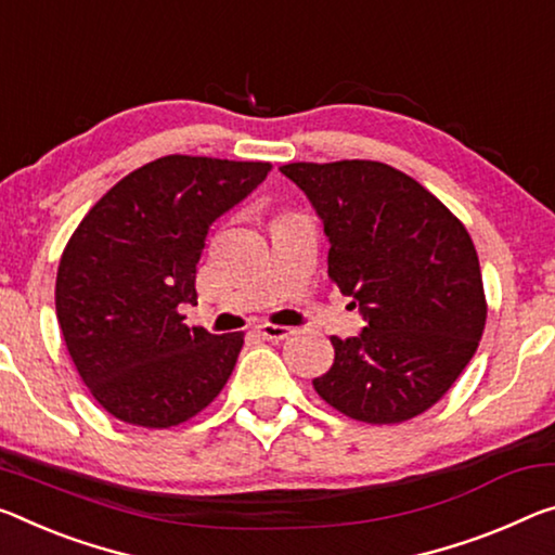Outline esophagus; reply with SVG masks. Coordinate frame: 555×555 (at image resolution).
Here are the masks:
<instances>
[{"instance_id": "obj_1", "label": "esophagus", "mask_w": 555, "mask_h": 555, "mask_svg": "<svg viewBox=\"0 0 555 555\" xmlns=\"http://www.w3.org/2000/svg\"><path fill=\"white\" fill-rule=\"evenodd\" d=\"M257 333L259 336H263L267 340H281V338H286L288 333H292V328H288V325H279V323H259L257 325Z\"/></svg>"}]
</instances>
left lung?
Here are the masks:
<instances>
[{
	"instance_id": "left-lung-1",
	"label": "left lung",
	"mask_w": 555,
	"mask_h": 555,
	"mask_svg": "<svg viewBox=\"0 0 555 555\" xmlns=\"http://www.w3.org/2000/svg\"><path fill=\"white\" fill-rule=\"evenodd\" d=\"M309 197L328 236V276L365 328L333 336L313 388L343 415L395 425L433 408L479 346L487 323L469 232L433 192L373 160L279 167Z\"/></svg>"
}]
</instances>
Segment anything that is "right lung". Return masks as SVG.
<instances>
[{
	"mask_svg": "<svg viewBox=\"0 0 555 555\" xmlns=\"http://www.w3.org/2000/svg\"><path fill=\"white\" fill-rule=\"evenodd\" d=\"M269 163L165 155L83 217L56 274V319L88 390L113 417L163 429L195 417L234 371L244 333L184 323L209 227L267 180Z\"/></svg>",
	"mask_w": 555,
	"mask_h": 555,
	"instance_id": "add662e5",
	"label": "right lung"
}]
</instances>
